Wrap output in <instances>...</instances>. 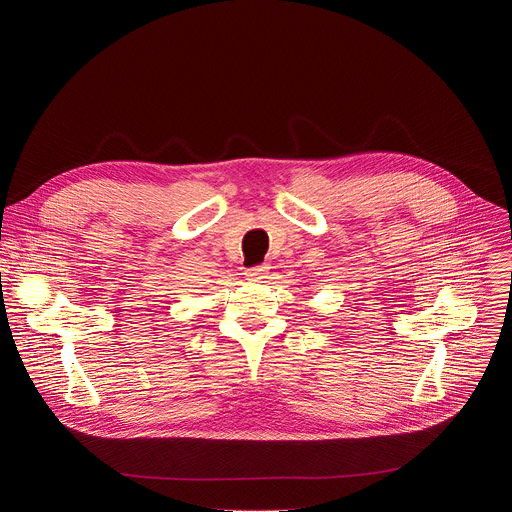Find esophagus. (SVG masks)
Returning a JSON list of instances; mask_svg holds the SVG:
<instances>
[{
	"instance_id": "34e87169",
	"label": "esophagus",
	"mask_w": 512,
	"mask_h": 512,
	"mask_svg": "<svg viewBox=\"0 0 512 512\" xmlns=\"http://www.w3.org/2000/svg\"><path fill=\"white\" fill-rule=\"evenodd\" d=\"M267 273H269V267L267 265H255V267H249L247 271H245V275H247V279L249 281H265L267 279Z\"/></svg>"
}]
</instances>
